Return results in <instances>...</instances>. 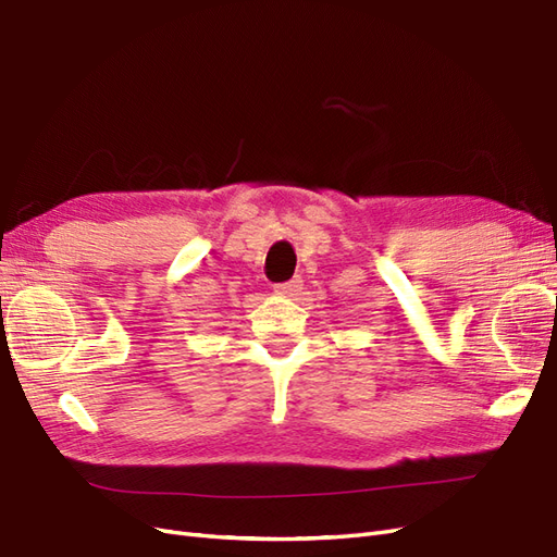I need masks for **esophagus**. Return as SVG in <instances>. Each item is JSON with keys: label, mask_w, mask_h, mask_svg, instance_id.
I'll list each match as a JSON object with an SVG mask.
<instances>
[{"label": "esophagus", "mask_w": 557, "mask_h": 557, "mask_svg": "<svg viewBox=\"0 0 557 557\" xmlns=\"http://www.w3.org/2000/svg\"><path fill=\"white\" fill-rule=\"evenodd\" d=\"M274 290H276V295H283V297H293V295H297L299 290H302V278H299V276H293L290 281L276 283V285H274Z\"/></svg>", "instance_id": "34e87169"}]
</instances>
